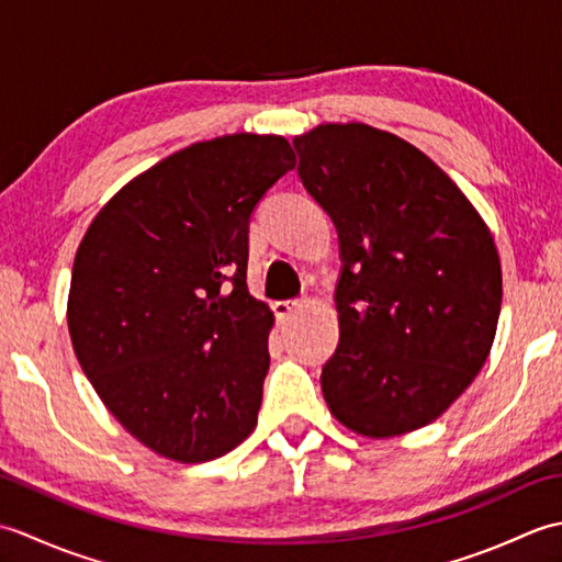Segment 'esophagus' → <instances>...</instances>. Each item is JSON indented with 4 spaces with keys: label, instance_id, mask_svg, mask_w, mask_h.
Instances as JSON below:
<instances>
[{
    "label": "esophagus",
    "instance_id": "1",
    "mask_svg": "<svg viewBox=\"0 0 562 562\" xmlns=\"http://www.w3.org/2000/svg\"><path fill=\"white\" fill-rule=\"evenodd\" d=\"M300 306H302L300 300H282V302H274L272 304V312H274V316H278L280 321H288Z\"/></svg>",
    "mask_w": 562,
    "mask_h": 562
}]
</instances>
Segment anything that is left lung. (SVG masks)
Here are the masks:
<instances>
[{
  "instance_id": "8db88e82",
  "label": "left lung",
  "mask_w": 562,
  "mask_h": 562,
  "mask_svg": "<svg viewBox=\"0 0 562 562\" xmlns=\"http://www.w3.org/2000/svg\"><path fill=\"white\" fill-rule=\"evenodd\" d=\"M294 149L340 238V342L321 372L328 411L367 439L408 435L491 355L503 304L495 238L463 190L386 130L324 123Z\"/></svg>"
}]
</instances>
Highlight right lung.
Returning <instances> with one entry per match:
<instances>
[{"mask_svg":"<svg viewBox=\"0 0 562 562\" xmlns=\"http://www.w3.org/2000/svg\"><path fill=\"white\" fill-rule=\"evenodd\" d=\"M294 166L282 135L195 142L127 181L81 238L71 348L115 420L164 459H220L258 425L274 316L246 288L248 220Z\"/></svg>","mask_w":562,"mask_h":562,"instance_id":"add662e5","label":"right lung"}]
</instances>
